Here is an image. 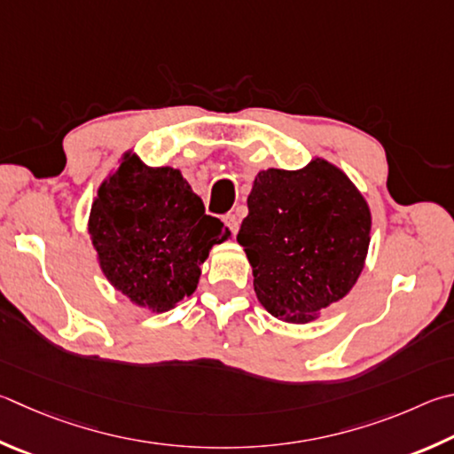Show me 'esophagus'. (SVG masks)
Wrapping results in <instances>:
<instances>
[{
  "label": "esophagus",
  "mask_w": 454,
  "mask_h": 454,
  "mask_svg": "<svg viewBox=\"0 0 454 454\" xmlns=\"http://www.w3.org/2000/svg\"><path fill=\"white\" fill-rule=\"evenodd\" d=\"M224 222H226V226L230 228V232L238 234V228H240V218H238V214H226Z\"/></svg>",
  "instance_id": "34e87169"
}]
</instances>
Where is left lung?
<instances>
[{
    "mask_svg": "<svg viewBox=\"0 0 454 454\" xmlns=\"http://www.w3.org/2000/svg\"><path fill=\"white\" fill-rule=\"evenodd\" d=\"M369 206L351 180L325 160L301 170H262L248 196L238 242L254 290L271 316L308 324L340 301L364 270Z\"/></svg>",
    "mask_w": 454,
    "mask_h": 454,
    "instance_id": "8db88e82",
    "label": "left lung"
}]
</instances>
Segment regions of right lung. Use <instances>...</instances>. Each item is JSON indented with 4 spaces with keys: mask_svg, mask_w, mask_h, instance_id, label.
Wrapping results in <instances>:
<instances>
[{
    "mask_svg": "<svg viewBox=\"0 0 454 454\" xmlns=\"http://www.w3.org/2000/svg\"><path fill=\"white\" fill-rule=\"evenodd\" d=\"M89 232L106 279L153 311L191 295L212 244L230 234L178 170L148 168L135 154L98 188Z\"/></svg>",
    "mask_w": 454,
    "mask_h": 454,
    "instance_id": "add662e5",
    "label": "right lung"
}]
</instances>
